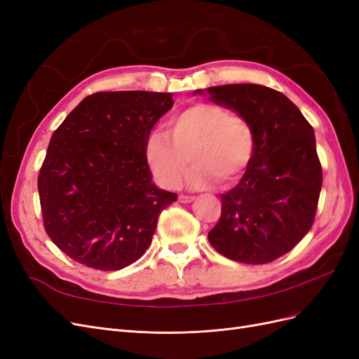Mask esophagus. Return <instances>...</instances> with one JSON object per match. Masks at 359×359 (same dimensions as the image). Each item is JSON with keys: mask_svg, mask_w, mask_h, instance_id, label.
<instances>
[{"mask_svg": "<svg viewBox=\"0 0 359 359\" xmlns=\"http://www.w3.org/2000/svg\"><path fill=\"white\" fill-rule=\"evenodd\" d=\"M193 199H194L193 196H186V194H180V196H178V201L181 203H190Z\"/></svg>", "mask_w": 359, "mask_h": 359, "instance_id": "obj_1", "label": "esophagus"}]
</instances>
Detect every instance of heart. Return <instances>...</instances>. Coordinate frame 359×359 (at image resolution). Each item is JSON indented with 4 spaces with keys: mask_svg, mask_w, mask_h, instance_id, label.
I'll return each instance as SVG.
<instances>
[{
    "mask_svg": "<svg viewBox=\"0 0 359 359\" xmlns=\"http://www.w3.org/2000/svg\"><path fill=\"white\" fill-rule=\"evenodd\" d=\"M163 132L149 133L145 140V160L161 187L181 186L191 160L196 163L190 184L210 187L217 181L231 186L241 178L255 154V133L247 119L214 103H198L166 123ZM192 157L190 158L189 156Z\"/></svg>",
    "mask_w": 359,
    "mask_h": 359,
    "instance_id": "heart-1",
    "label": "heart"
}]
</instances>
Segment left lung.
<instances>
[{
  "instance_id": "left-lung-1",
  "label": "left lung",
  "mask_w": 359,
  "mask_h": 359,
  "mask_svg": "<svg viewBox=\"0 0 359 359\" xmlns=\"http://www.w3.org/2000/svg\"><path fill=\"white\" fill-rule=\"evenodd\" d=\"M206 93L241 114L255 133L253 160L222 194L220 220L208 240L236 262H273L307 235L316 215L322 166L313 127L283 93L264 85L211 86Z\"/></svg>"
}]
</instances>
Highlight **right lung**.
I'll return each instance as SVG.
<instances>
[{"instance_id": "1", "label": "right lung", "mask_w": 359, "mask_h": 359, "mask_svg": "<svg viewBox=\"0 0 359 359\" xmlns=\"http://www.w3.org/2000/svg\"><path fill=\"white\" fill-rule=\"evenodd\" d=\"M170 93L102 91L53 132L37 187L43 224L61 252L100 271L145 253L177 193L151 181L145 140L173 106Z\"/></svg>"}]
</instances>
